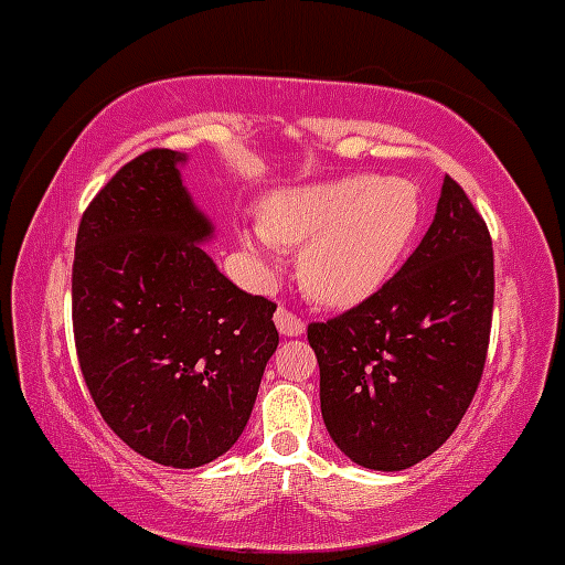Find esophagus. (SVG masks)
Masks as SVG:
<instances>
[{"label":"esophagus","mask_w":565,"mask_h":565,"mask_svg":"<svg viewBox=\"0 0 565 565\" xmlns=\"http://www.w3.org/2000/svg\"><path fill=\"white\" fill-rule=\"evenodd\" d=\"M273 321H276L278 332L284 334V338H297V334L306 332V321L300 319V316L289 311V308H278L276 316H273Z\"/></svg>","instance_id":"34e87169"}]
</instances>
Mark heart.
I'll return each mask as SVG.
<instances>
[{
  "label": "heart",
  "instance_id": "1",
  "mask_svg": "<svg viewBox=\"0 0 565 565\" xmlns=\"http://www.w3.org/2000/svg\"><path fill=\"white\" fill-rule=\"evenodd\" d=\"M420 192L411 179L375 173L276 190L259 206V231L244 233L246 252L265 268L268 246L300 249L297 276L316 302L351 308L373 297L420 225Z\"/></svg>",
  "mask_w": 565,
  "mask_h": 565
}]
</instances>
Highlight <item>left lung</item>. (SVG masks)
I'll return each instance as SVG.
<instances>
[{
  "instance_id": "obj_1",
  "label": "left lung",
  "mask_w": 565,
  "mask_h": 565,
  "mask_svg": "<svg viewBox=\"0 0 565 565\" xmlns=\"http://www.w3.org/2000/svg\"><path fill=\"white\" fill-rule=\"evenodd\" d=\"M491 316V233L445 177L429 231L399 273L351 311L308 327L334 445L377 472L431 456L477 392Z\"/></svg>"
}]
</instances>
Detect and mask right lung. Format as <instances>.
<instances>
[{
    "instance_id": "add662e5",
    "label": "right lung",
    "mask_w": 565,
    "mask_h": 565,
    "mask_svg": "<svg viewBox=\"0 0 565 565\" xmlns=\"http://www.w3.org/2000/svg\"><path fill=\"white\" fill-rule=\"evenodd\" d=\"M184 152L122 166L85 209L74 244L79 370L109 429L154 463L195 469L233 448L278 345L276 302L238 289L203 252Z\"/></svg>"
}]
</instances>
